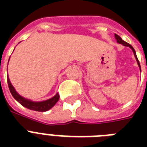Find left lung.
Wrapping results in <instances>:
<instances>
[{
  "label": "left lung",
  "mask_w": 147,
  "mask_h": 147,
  "mask_svg": "<svg viewBox=\"0 0 147 147\" xmlns=\"http://www.w3.org/2000/svg\"><path fill=\"white\" fill-rule=\"evenodd\" d=\"M114 36H115V39H116V40H117V42H118V43L123 44V46H125V47H129L130 48V49H132L133 52H134V55H135V58H136V59H137V64H138V65H139V67H140V70H141V68H140V64L139 60H138V59H137V54H136V52H135L134 49L133 48L132 46H131V45H130V44H129V43H127V42H125V41H123V40H122V39H121V38L120 37V36H119L118 35H117V34H115V35H114Z\"/></svg>",
  "instance_id": "8db88e82"
}]
</instances>
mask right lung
Instances as JSON below:
<instances>
[{"label":"right lung","mask_w":147,"mask_h":147,"mask_svg":"<svg viewBox=\"0 0 147 147\" xmlns=\"http://www.w3.org/2000/svg\"><path fill=\"white\" fill-rule=\"evenodd\" d=\"M7 83H8V87L10 89V92L13 97L18 101V102L22 105L24 107L28 108V109L33 110V111H40V112H44L47 111L48 110L54 106L56 104L59 98V94H56L53 98H50L49 100H44V101H41V102H33L31 100H28V99H25L24 98L21 97L20 94L17 93V92L15 91L14 88L13 87V85H11V83L10 82V79L8 78L7 75Z\"/></svg>","instance_id":"1"}]
</instances>
